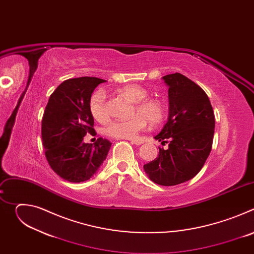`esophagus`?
<instances>
[{
    "instance_id": "34e87169",
    "label": "esophagus",
    "mask_w": 254,
    "mask_h": 254,
    "mask_svg": "<svg viewBox=\"0 0 254 254\" xmlns=\"http://www.w3.org/2000/svg\"><path fill=\"white\" fill-rule=\"evenodd\" d=\"M130 142L133 143V144H136V146H139V144H141L143 142V140H141V139H130Z\"/></svg>"
}]
</instances>
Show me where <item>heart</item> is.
<instances>
[{
	"instance_id": "heart-1",
	"label": "heart",
	"mask_w": 254,
	"mask_h": 254,
	"mask_svg": "<svg viewBox=\"0 0 254 254\" xmlns=\"http://www.w3.org/2000/svg\"><path fill=\"white\" fill-rule=\"evenodd\" d=\"M119 91L134 102L133 113H138L127 121H114L105 128L107 135L117 138H135L146 128L148 122L152 126L161 124L166 117V107L158 99H146L148 91L143 87L130 84L119 89ZM106 94L103 89H97L89 99V111L93 119L99 123L107 120L105 110Z\"/></svg>"
}]
</instances>
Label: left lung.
Instances as JSON below:
<instances>
[{"label":"left lung","mask_w":254,"mask_h":254,"mask_svg":"<svg viewBox=\"0 0 254 254\" xmlns=\"http://www.w3.org/2000/svg\"><path fill=\"white\" fill-rule=\"evenodd\" d=\"M169 87V117L154 137L169 148L143 165L154 183L175 186L194 178L210 155L215 128L211 102L205 91L181 73L162 77Z\"/></svg>","instance_id":"left-lung-1"}]
</instances>
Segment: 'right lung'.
<instances>
[{"label":"right lung","instance_id":"right-lung-1","mask_svg":"<svg viewBox=\"0 0 254 254\" xmlns=\"http://www.w3.org/2000/svg\"><path fill=\"white\" fill-rule=\"evenodd\" d=\"M106 80L79 77L63 81L51 94L42 120V139L51 169L62 179L80 183L96 174L112 147L105 138L94 146L83 141L93 132L89 99L93 90Z\"/></svg>","mask_w":254,"mask_h":254}]
</instances>
